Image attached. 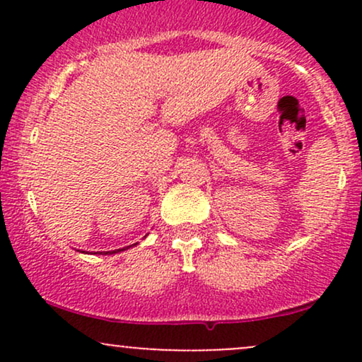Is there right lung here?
<instances>
[{
  "label": "right lung",
  "mask_w": 362,
  "mask_h": 362,
  "mask_svg": "<svg viewBox=\"0 0 362 362\" xmlns=\"http://www.w3.org/2000/svg\"><path fill=\"white\" fill-rule=\"evenodd\" d=\"M134 245H136V243H134ZM126 248H129V247H126ZM126 248H122V250H126ZM117 252H119V250H117ZM112 253H115V250H114V252H112Z\"/></svg>",
  "instance_id": "obj_1"
}]
</instances>
